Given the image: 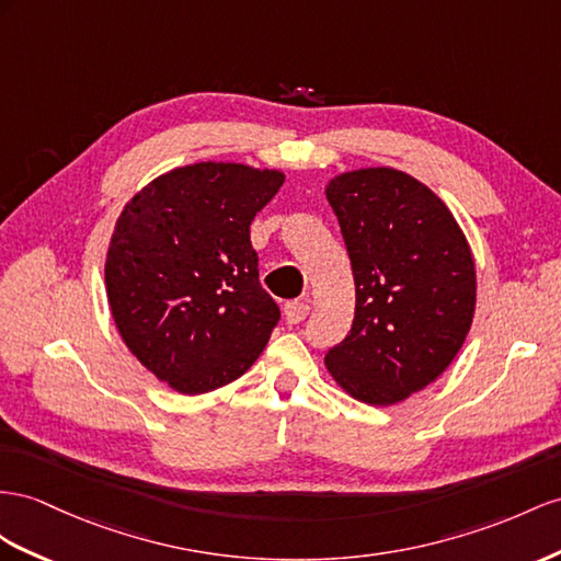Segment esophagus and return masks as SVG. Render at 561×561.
Listing matches in <instances>:
<instances>
[{
    "label": "esophagus",
    "mask_w": 561,
    "mask_h": 561,
    "mask_svg": "<svg viewBox=\"0 0 561 561\" xmlns=\"http://www.w3.org/2000/svg\"><path fill=\"white\" fill-rule=\"evenodd\" d=\"M308 314H310V306L306 304V300H291V304L284 306V320L289 324L304 322Z\"/></svg>",
    "instance_id": "esophagus-1"
}]
</instances>
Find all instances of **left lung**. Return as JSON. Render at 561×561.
Here are the masks:
<instances>
[{"instance_id":"8db88e82","label":"left lung","mask_w":561,"mask_h":561,"mask_svg":"<svg viewBox=\"0 0 561 561\" xmlns=\"http://www.w3.org/2000/svg\"><path fill=\"white\" fill-rule=\"evenodd\" d=\"M327 201L351 257L355 318L324 365L353 398L396 405L436 381L469 334V243L448 206L393 168L343 172Z\"/></svg>"}]
</instances>
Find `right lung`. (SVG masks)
<instances>
[{
	"mask_svg": "<svg viewBox=\"0 0 561 561\" xmlns=\"http://www.w3.org/2000/svg\"><path fill=\"white\" fill-rule=\"evenodd\" d=\"M279 170L194 163L133 196L111 237L106 294L125 346L170 389L198 396L239 379L279 308L257 279L251 222Z\"/></svg>",
	"mask_w": 561,
	"mask_h": 561,
	"instance_id": "add662e5",
	"label": "right lung"
}]
</instances>
